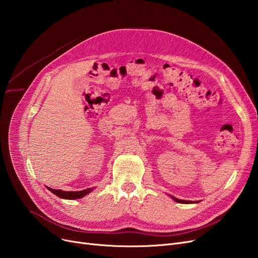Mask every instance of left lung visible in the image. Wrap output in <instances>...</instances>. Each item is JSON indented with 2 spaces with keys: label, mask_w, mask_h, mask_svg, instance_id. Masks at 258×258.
<instances>
[{
  "label": "left lung",
  "mask_w": 258,
  "mask_h": 258,
  "mask_svg": "<svg viewBox=\"0 0 258 258\" xmlns=\"http://www.w3.org/2000/svg\"><path fill=\"white\" fill-rule=\"evenodd\" d=\"M171 198H172L175 202H178V204H198V202H191V201H186V200H181V199H177L173 196H170Z\"/></svg>",
  "instance_id": "left-lung-1"
}]
</instances>
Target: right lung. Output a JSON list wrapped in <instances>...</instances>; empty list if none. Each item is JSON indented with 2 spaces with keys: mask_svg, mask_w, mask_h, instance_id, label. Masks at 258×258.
Returning a JSON list of instances; mask_svg holds the SVG:
<instances>
[{
  "mask_svg": "<svg viewBox=\"0 0 258 258\" xmlns=\"http://www.w3.org/2000/svg\"><path fill=\"white\" fill-rule=\"evenodd\" d=\"M47 188L52 192L58 196L59 198L62 199H69V200H74V199H81L86 195H88L89 192H91L93 190V188H87V189H84V190H80V191H64V190H61V189H53L50 188V187H47Z\"/></svg>",
  "mask_w": 258,
  "mask_h": 258,
  "instance_id": "obj_1",
  "label": "right lung"
}]
</instances>
